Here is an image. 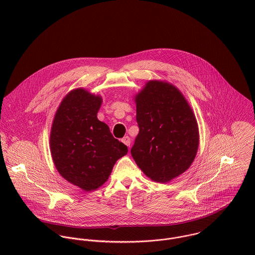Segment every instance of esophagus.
Masks as SVG:
<instances>
[{
    "instance_id": "1",
    "label": "esophagus",
    "mask_w": 255,
    "mask_h": 255,
    "mask_svg": "<svg viewBox=\"0 0 255 255\" xmlns=\"http://www.w3.org/2000/svg\"><path fill=\"white\" fill-rule=\"evenodd\" d=\"M122 141L126 144L127 146H130V138L128 137V136H125L123 139H122Z\"/></svg>"
}]
</instances>
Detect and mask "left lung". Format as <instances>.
I'll list each match as a JSON object with an SVG mask.
<instances>
[{
    "instance_id": "1",
    "label": "left lung",
    "mask_w": 255,
    "mask_h": 255,
    "mask_svg": "<svg viewBox=\"0 0 255 255\" xmlns=\"http://www.w3.org/2000/svg\"><path fill=\"white\" fill-rule=\"evenodd\" d=\"M139 132L130 153L152 181L170 182L193 162L199 144L195 116L174 85L150 80L135 96Z\"/></svg>"
}]
</instances>
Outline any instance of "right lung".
I'll list each match as a JSON object with an SVG mask.
<instances>
[{"mask_svg":"<svg viewBox=\"0 0 255 255\" xmlns=\"http://www.w3.org/2000/svg\"><path fill=\"white\" fill-rule=\"evenodd\" d=\"M101 104L100 96L74 89L63 99L51 128V154L58 172L85 191L106 182L117 160L128 153L97 119Z\"/></svg>","mask_w":255,"mask_h":255,"instance_id":"right-lung-1","label":"right lung"}]
</instances>
